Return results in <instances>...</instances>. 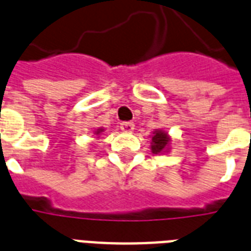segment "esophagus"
Wrapping results in <instances>:
<instances>
[{
    "label": "esophagus",
    "instance_id": "34e87169",
    "mask_svg": "<svg viewBox=\"0 0 251 251\" xmlns=\"http://www.w3.org/2000/svg\"><path fill=\"white\" fill-rule=\"evenodd\" d=\"M120 127H121V130L124 132H132L134 131V127H135V125H134L132 122H122Z\"/></svg>",
    "mask_w": 251,
    "mask_h": 251
}]
</instances>
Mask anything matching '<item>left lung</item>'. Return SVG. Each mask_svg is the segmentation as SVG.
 <instances>
[{"mask_svg": "<svg viewBox=\"0 0 251 251\" xmlns=\"http://www.w3.org/2000/svg\"><path fill=\"white\" fill-rule=\"evenodd\" d=\"M171 136L162 129H155L151 135V151L153 154H165L171 151Z\"/></svg>", "mask_w": 251, "mask_h": 251, "instance_id": "left-lung-1", "label": "left lung"}]
</instances>
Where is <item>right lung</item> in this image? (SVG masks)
I'll use <instances>...</instances> for the list:
<instances>
[{"label": "right lung", "mask_w": 251, "mask_h": 251, "mask_svg": "<svg viewBox=\"0 0 251 251\" xmlns=\"http://www.w3.org/2000/svg\"><path fill=\"white\" fill-rule=\"evenodd\" d=\"M103 131H104V129H103V127H98V129L94 130L93 134H94V135H97V136H100Z\"/></svg>", "instance_id": "obj_1"}]
</instances>
